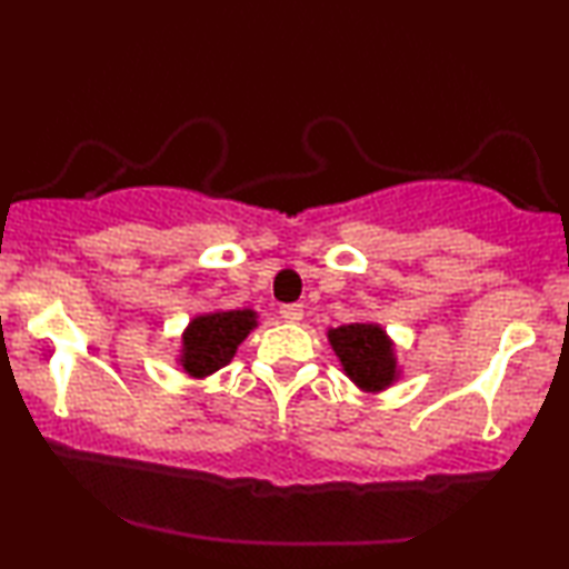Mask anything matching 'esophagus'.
Masks as SVG:
<instances>
[{
  "instance_id": "esophagus-1",
  "label": "esophagus",
  "mask_w": 569,
  "mask_h": 569,
  "mask_svg": "<svg viewBox=\"0 0 569 569\" xmlns=\"http://www.w3.org/2000/svg\"><path fill=\"white\" fill-rule=\"evenodd\" d=\"M279 316H282L287 323H298L302 318V306H300V302H290V306L279 308Z\"/></svg>"
}]
</instances>
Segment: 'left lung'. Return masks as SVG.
Returning <instances> with one entry per match:
<instances>
[{"mask_svg":"<svg viewBox=\"0 0 569 569\" xmlns=\"http://www.w3.org/2000/svg\"><path fill=\"white\" fill-rule=\"evenodd\" d=\"M333 352L341 360V368L365 391H380L396 378V360L391 341L376 323L339 326L329 331Z\"/></svg>","mask_w":569,"mask_h":569,"instance_id":"8db88e82","label":"left lung"}]
</instances>
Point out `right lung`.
Here are the masks:
<instances>
[{"label":"right lung","mask_w":569,"mask_h":569,"mask_svg":"<svg viewBox=\"0 0 569 569\" xmlns=\"http://www.w3.org/2000/svg\"><path fill=\"white\" fill-rule=\"evenodd\" d=\"M256 326L253 310H224L193 318L183 333V368L189 376H209L224 368Z\"/></svg>","instance_id":"obj_1"}]
</instances>
